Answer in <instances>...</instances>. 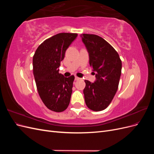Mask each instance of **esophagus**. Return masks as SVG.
I'll return each mask as SVG.
<instances>
[{
	"label": "esophagus",
	"mask_w": 154,
	"mask_h": 154,
	"mask_svg": "<svg viewBox=\"0 0 154 154\" xmlns=\"http://www.w3.org/2000/svg\"><path fill=\"white\" fill-rule=\"evenodd\" d=\"M80 78H78V77H77V76H76V77H75V80H76V81L79 80H80Z\"/></svg>",
	"instance_id": "34e87169"
}]
</instances>
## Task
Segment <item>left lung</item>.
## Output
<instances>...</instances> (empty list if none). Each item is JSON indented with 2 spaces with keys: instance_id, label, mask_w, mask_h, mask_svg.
<instances>
[{
  "instance_id": "1",
  "label": "left lung",
  "mask_w": 154,
  "mask_h": 154,
  "mask_svg": "<svg viewBox=\"0 0 154 154\" xmlns=\"http://www.w3.org/2000/svg\"><path fill=\"white\" fill-rule=\"evenodd\" d=\"M83 42L89 54L90 66L95 72L94 83L85 80V101L93 111L105 109L113 100L118 88L122 63L114 48L101 37L82 34Z\"/></svg>"
}]
</instances>
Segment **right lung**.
I'll use <instances>...</instances> for the list:
<instances>
[{"instance_id": "add662e5", "label": "right lung", "mask_w": 154, "mask_h": 154, "mask_svg": "<svg viewBox=\"0 0 154 154\" xmlns=\"http://www.w3.org/2000/svg\"><path fill=\"white\" fill-rule=\"evenodd\" d=\"M77 33L61 32L46 39L36 49L32 58L33 74L39 96L49 110L61 112L70 103L74 76L59 73L60 62Z\"/></svg>"}]
</instances>
